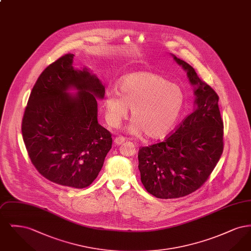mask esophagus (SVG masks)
<instances>
[{"label": "esophagus", "instance_id": "esophagus-1", "mask_svg": "<svg viewBox=\"0 0 251 251\" xmlns=\"http://www.w3.org/2000/svg\"><path fill=\"white\" fill-rule=\"evenodd\" d=\"M125 137H123V136H118V137H116L115 138V140H114V143L116 144V145H121L122 143H124L125 142Z\"/></svg>", "mask_w": 251, "mask_h": 251}]
</instances>
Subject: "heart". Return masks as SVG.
<instances>
[{"instance_id": "obj_1", "label": "heart", "mask_w": 251, "mask_h": 251, "mask_svg": "<svg viewBox=\"0 0 251 251\" xmlns=\"http://www.w3.org/2000/svg\"><path fill=\"white\" fill-rule=\"evenodd\" d=\"M185 101L182 89L164 76L150 72H134L123 76L118 91L107 90L102 106L108 125L118 128L131 109L133 134L146 133L160 139L175 127Z\"/></svg>"}]
</instances>
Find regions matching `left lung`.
Instances as JSON below:
<instances>
[{
  "label": "left lung",
  "mask_w": 251,
  "mask_h": 251,
  "mask_svg": "<svg viewBox=\"0 0 251 251\" xmlns=\"http://www.w3.org/2000/svg\"><path fill=\"white\" fill-rule=\"evenodd\" d=\"M194 86L195 109L163 142L143 147L138 168L146 190L158 199H177L198 190L223 152L218 96L189 64L172 54Z\"/></svg>",
  "instance_id": "1"
}]
</instances>
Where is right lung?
Here are the masks:
<instances>
[{"label": "right lung", "instance_id": "right-lung-1", "mask_svg": "<svg viewBox=\"0 0 251 251\" xmlns=\"http://www.w3.org/2000/svg\"><path fill=\"white\" fill-rule=\"evenodd\" d=\"M73 57L65 54L40 74L22 132L31 162L44 178L81 189L99 175L112 137L98 122L97 100L104 98L105 87L88 69H74Z\"/></svg>", "mask_w": 251, "mask_h": 251}]
</instances>
